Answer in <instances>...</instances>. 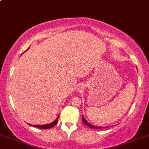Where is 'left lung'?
Masks as SVG:
<instances>
[{
  "instance_id": "left-lung-1",
  "label": "left lung",
  "mask_w": 149,
  "mask_h": 149,
  "mask_svg": "<svg viewBox=\"0 0 149 149\" xmlns=\"http://www.w3.org/2000/svg\"><path fill=\"white\" fill-rule=\"evenodd\" d=\"M82 121H83V122L86 124V126H88V127L91 128H96V129H100V128H102V127H98V126H95L91 125V124H89V123L86 120L85 118H84V116H83V117H82Z\"/></svg>"
}]
</instances>
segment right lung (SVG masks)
I'll use <instances>...</instances> for the list:
<instances>
[{"instance_id": "add662e5", "label": "right lung", "mask_w": 149, "mask_h": 149, "mask_svg": "<svg viewBox=\"0 0 149 149\" xmlns=\"http://www.w3.org/2000/svg\"><path fill=\"white\" fill-rule=\"evenodd\" d=\"M58 119V117L56 119V120H55L54 122L51 123V124H45V125H33V126H34V127H36V128H41V129H48V128H51L54 127V126L56 125V124H57ZM29 125L32 126L31 124H29Z\"/></svg>"}]
</instances>
